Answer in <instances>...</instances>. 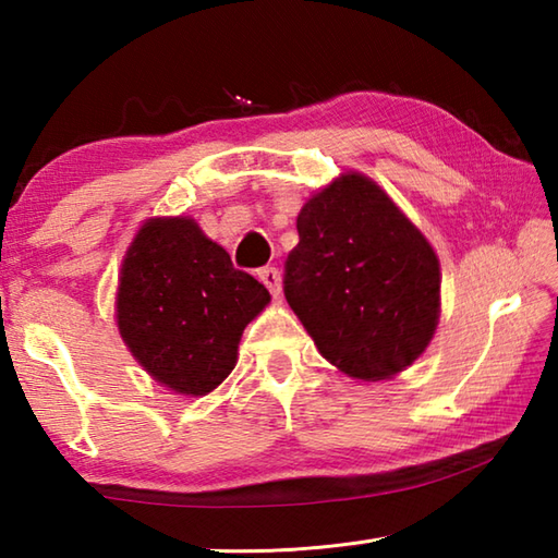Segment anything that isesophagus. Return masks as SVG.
<instances>
[{"instance_id":"1","label":"esophagus","mask_w":558,"mask_h":558,"mask_svg":"<svg viewBox=\"0 0 558 558\" xmlns=\"http://www.w3.org/2000/svg\"><path fill=\"white\" fill-rule=\"evenodd\" d=\"M258 278H260L263 286L270 290V295H276V298L280 295V272H278V268H272V266L260 268Z\"/></svg>"}]
</instances>
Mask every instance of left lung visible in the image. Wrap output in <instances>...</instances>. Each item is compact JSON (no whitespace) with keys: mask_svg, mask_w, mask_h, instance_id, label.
Returning <instances> with one entry per match:
<instances>
[{"mask_svg":"<svg viewBox=\"0 0 558 558\" xmlns=\"http://www.w3.org/2000/svg\"><path fill=\"white\" fill-rule=\"evenodd\" d=\"M288 305L327 362L354 379H389L428 347L440 266L423 233L362 174H344L298 216Z\"/></svg>","mask_w":558,"mask_h":558,"instance_id":"1","label":"left lung"}]
</instances>
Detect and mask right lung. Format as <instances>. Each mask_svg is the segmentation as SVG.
<instances>
[{"label":"right lung","mask_w":558,"mask_h":558,"mask_svg":"<svg viewBox=\"0 0 558 558\" xmlns=\"http://www.w3.org/2000/svg\"><path fill=\"white\" fill-rule=\"evenodd\" d=\"M268 300L192 219H153L122 263L118 327L149 376L204 396L231 374L243 329Z\"/></svg>","instance_id":"obj_1"}]
</instances>
